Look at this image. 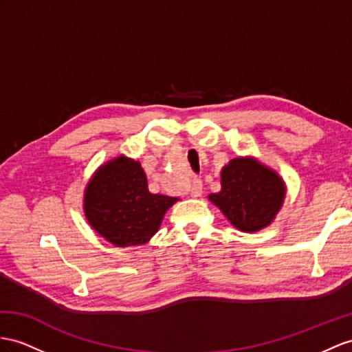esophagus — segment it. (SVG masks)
<instances>
[{
	"mask_svg": "<svg viewBox=\"0 0 352 352\" xmlns=\"http://www.w3.org/2000/svg\"><path fill=\"white\" fill-rule=\"evenodd\" d=\"M202 187H204V184H202L201 179L193 178L192 186H190V196L192 197H199L202 195Z\"/></svg>",
	"mask_w": 352,
	"mask_h": 352,
	"instance_id": "esophagus-1",
	"label": "esophagus"
}]
</instances>
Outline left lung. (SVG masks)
Wrapping results in <instances>:
<instances>
[{"mask_svg":"<svg viewBox=\"0 0 352 352\" xmlns=\"http://www.w3.org/2000/svg\"><path fill=\"white\" fill-rule=\"evenodd\" d=\"M285 186L272 169L254 159L238 157L221 170V190L210 195L228 220L242 232H257L275 219Z\"/></svg>","mask_w":352,"mask_h":352,"instance_id":"obj_1","label":"left lung"}]
</instances>
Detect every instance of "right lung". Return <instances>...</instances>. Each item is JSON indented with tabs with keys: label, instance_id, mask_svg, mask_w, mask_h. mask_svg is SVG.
Here are the masks:
<instances>
[{
	"label": "right lung",
	"instance_id": "add662e5",
	"mask_svg": "<svg viewBox=\"0 0 352 352\" xmlns=\"http://www.w3.org/2000/svg\"><path fill=\"white\" fill-rule=\"evenodd\" d=\"M177 197L153 195L138 160L117 157L98 169L85 193L86 219L117 247L141 245L159 230Z\"/></svg>",
	"mask_w": 352,
	"mask_h": 352
}]
</instances>
